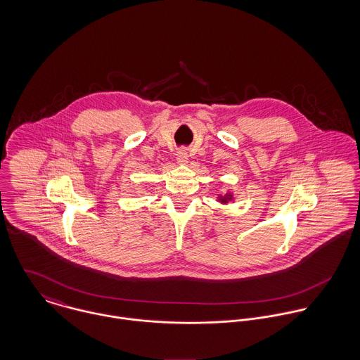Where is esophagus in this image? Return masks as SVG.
<instances>
[{"label":"esophagus","instance_id":"obj_1","mask_svg":"<svg viewBox=\"0 0 360 360\" xmlns=\"http://www.w3.org/2000/svg\"><path fill=\"white\" fill-rule=\"evenodd\" d=\"M176 158H177V160H179L180 163H186L187 159H188V154L181 150V151H179V153L176 154Z\"/></svg>","mask_w":360,"mask_h":360}]
</instances>
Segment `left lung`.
<instances>
[{
    "label": "left lung",
    "mask_w": 360,
    "mask_h": 360,
    "mask_svg": "<svg viewBox=\"0 0 360 360\" xmlns=\"http://www.w3.org/2000/svg\"><path fill=\"white\" fill-rule=\"evenodd\" d=\"M230 200H231V195H230V194H227V195H224V197H221V198H220V202L227 204Z\"/></svg>",
    "instance_id": "obj_1"
}]
</instances>
